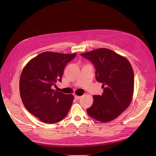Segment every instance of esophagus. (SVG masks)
Wrapping results in <instances>:
<instances>
[{"instance_id":"obj_1","label":"esophagus","mask_w":156,"mask_h":156,"mask_svg":"<svg viewBox=\"0 0 156 156\" xmlns=\"http://www.w3.org/2000/svg\"><path fill=\"white\" fill-rule=\"evenodd\" d=\"M74 97H75V99L76 100H77V101H78V100H80V98H81V96H78V95H75Z\"/></svg>"}]
</instances>
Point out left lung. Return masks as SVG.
I'll return each instance as SVG.
<instances>
[{
  "instance_id": "1",
  "label": "left lung",
  "mask_w": 156,
  "mask_h": 156,
  "mask_svg": "<svg viewBox=\"0 0 156 156\" xmlns=\"http://www.w3.org/2000/svg\"><path fill=\"white\" fill-rule=\"evenodd\" d=\"M95 68V79L102 83V95H94L87 109L88 115L103 122L111 121L123 112L133 94L134 74L128 60L110 49L101 48L81 54Z\"/></svg>"
}]
</instances>
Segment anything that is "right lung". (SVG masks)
Masks as SVG:
<instances>
[{
    "label": "right lung",
    "mask_w": 156,
    "mask_h": 156,
    "mask_svg": "<svg viewBox=\"0 0 156 156\" xmlns=\"http://www.w3.org/2000/svg\"><path fill=\"white\" fill-rule=\"evenodd\" d=\"M76 54L52 52L41 53L31 59L20 77V92L22 102L33 115L48 124L63 119L69 111L73 96L52 89L61 82L66 64Z\"/></svg>",
    "instance_id": "add662e5"
}]
</instances>
